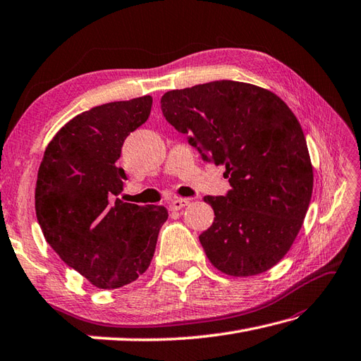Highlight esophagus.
Segmentation results:
<instances>
[{
  "instance_id": "34e87169",
  "label": "esophagus",
  "mask_w": 361,
  "mask_h": 361,
  "mask_svg": "<svg viewBox=\"0 0 361 361\" xmlns=\"http://www.w3.org/2000/svg\"><path fill=\"white\" fill-rule=\"evenodd\" d=\"M190 200L188 197H178V200H174V201H171V204H170V209L171 210H180V209H183V207H187V205H190Z\"/></svg>"
}]
</instances>
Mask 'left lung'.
I'll use <instances>...</instances> for the list:
<instances>
[{"mask_svg": "<svg viewBox=\"0 0 361 361\" xmlns=\"http://www.w3.org/2000/svg\"><path fill=\"white\" fill-rule=\"evenodd\" d=\"M166 121L204 160L224 165L231 190L205 196L215 221L200 235L210 263L233 277L262 274L290 251L313 191V166L291 109L267 88L213 80L160 99Z\"/></svg>", "mask_w": 361, "mask_h": 361, "instance_id": "left-lung-1", "label": "left lung"}]
</instances>
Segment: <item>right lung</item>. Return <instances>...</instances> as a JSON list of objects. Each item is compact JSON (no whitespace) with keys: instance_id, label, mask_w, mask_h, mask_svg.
Masks as SVG:
<instances>
[{"instance_id":"right-lung-1","label":"right lung","mask_w":361,"mask_h":361,"mask_svg":"<svg viewBox=\"0 0 361 361\" xmlns=\"http://www.w3.org/2000/svg\"><path fill=\"white\" fill-rule=\"evenodd\" d=\"M149 94L97 106L48 143L37 174L35 215L57 255L102 290L132 283L149 268L164 205L114 201L126 173L116 165L126 137L148 120Z\"/></svg>"}]
</instances>
